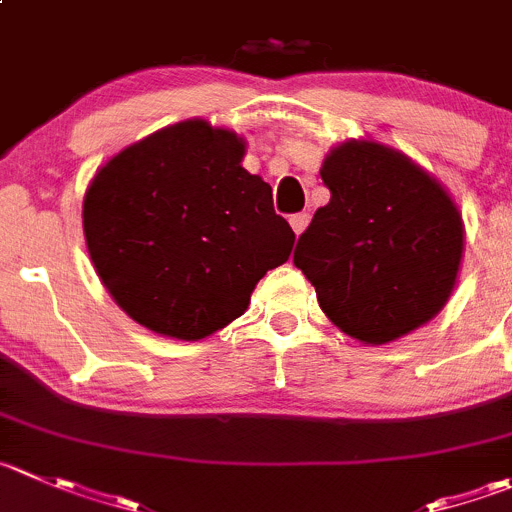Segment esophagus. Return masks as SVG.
<instances>
[{"instance_id":"esophagus-1","label":"esophagus","mask_w":512,"mask_h":512,"mask_svg":"<svg viewBox=\"0 0 512 512\" xmlns=\"http://www.w3.org/2000/svg\"><path fill=\"white\" fill-rule=\"evenodd\" d=\"M307 222H310V215H307V212H297V215L290 217V227H292V230H295L297 237H300L302 232H305Z\"/></svg>"}]
</instances>
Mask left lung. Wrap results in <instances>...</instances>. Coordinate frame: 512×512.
Wrapping results in <instances>:
<instances>
[{"instance_id":"left-lung-1","label":"left lung","mask_w":512,"mask_h":512,"mask_svg":"<svg viewBox=\"0 0 512 512\" xmlns=\"http://www.w3.org/2000/svg\"><path fill=\"white\" fill-rule=\"evenodd\" d=\"M330 202L295 247L322 312L382 345L433 320L458 277L463 220L448 192L400 152L345 142L320 170Z\"/></svg>"}]
</instances>
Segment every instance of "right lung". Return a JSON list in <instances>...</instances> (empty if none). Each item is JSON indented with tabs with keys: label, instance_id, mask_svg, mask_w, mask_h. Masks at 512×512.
<instances>
[{
	"label": "right lung",
	"instance_id": "obj_1",
	"mask_svg": "<svg viewBox=\"0 0 512 512\" xmlns=\"http://www.w3.org/2000/svg\"><path fill=\"white\" fill-rule=\"evenodd\" d=\"M242 155L235 132L190 119L94 175L84 240L99 280L132 320L202 340L240 317L262 275L290 257L295 232Z\"/></svg>",
	"mask_w": 512,
	"mask_h": 512
}]
</instances>
